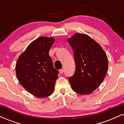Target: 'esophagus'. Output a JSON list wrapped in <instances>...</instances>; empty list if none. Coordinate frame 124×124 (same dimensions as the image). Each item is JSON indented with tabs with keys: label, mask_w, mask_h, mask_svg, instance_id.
I'll return each instance as SVG.
<instances>
[{
	"label": "esophagus",
	"mask_w": 124,
	"mask_h": 124,
	"mask_svg": "<svg viewBox=\"0 0 124 124\" xmlns=\"http://www.w3.org/2000/svg\"><path fill=\"white\" fill-rule=\"evenodd\" d=\"M63 72H64V70H63V69H60V70H59V72H60V73H63Z\"/></svg>",
	"instance_id": "obj_1"
}]
</instances>
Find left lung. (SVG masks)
<instances>
[{
	"instance_id": "1",
	"label": "left lung",
	"mask_w": 124,
	"mask_h": 124,
	"mask_svg": "<svg viewBox=\"0 0 124 124\" xmlns=\"http://www.w3.org/2000/svg\"><path fill=\"white\" fill-rule=\"evenodd\" d=\"M73 51L76 69L68 80L74 92L88 94L104 79L108 58L100 45L89 35L76 33L68 39Z\"/></svg>"
}]
</instances>
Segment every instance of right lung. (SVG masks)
Listing matches in <instances>:
<instances>
[{"instance_id": "1", "label": "right lung", "mask_w": 124, "mask_h": 124, "mask_svg": "<svg viewBox=\"0 0 124 124\" xmlns=\"http://www.w3.org/2000/svg\"><path fill=\"white\" fill-rule=\"evenodd\" d=\"M55 39L38 38L20 56L16 65V76L21 85L34 96L48 97L54 92L59 71L55 69L49 51Z\"/></svg>"}]
</instances>
